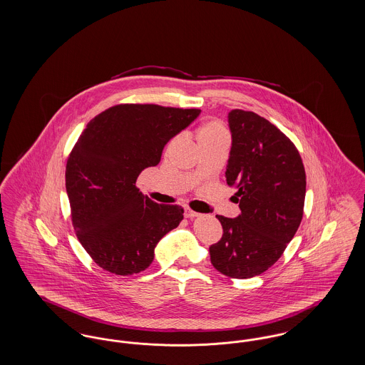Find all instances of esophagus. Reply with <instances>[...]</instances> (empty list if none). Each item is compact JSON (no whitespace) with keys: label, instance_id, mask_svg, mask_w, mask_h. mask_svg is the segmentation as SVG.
Masks as SVG:
<instances>
[{"label":"esophagus","instance_id":"34e87169","mask_svg":"<svg viewBox=\"0 0 365 365\" xmlns=\"http://www.w3.org/2000/svg\"><path fill=\"white\" fill-rule=\"evenodd\" d=\"M185 216H186V217H190V219H192V217H197V216H198V213H197V212H194V210H191V209H186V210H185Z\"/></svg>","mask_w":365,"mask_h":365}]
</instances>
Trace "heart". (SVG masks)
Wrapping results in <instances>:
<instances>
[{
  "label": "heart",
  "mask_w": 365,
  "mask_h": 365,
  "mask_svg": "<svg viewBox=\"0 0 365 365\" xmlns=\"http://www.w3.org/2000/svg\"><path fill=\"white\" fill-rule=\"evenodd\" d=\"M197 139L209 138V137H216V135H226V130L225 127L217 122L204 123L202 125H200L197 128Z\"/></svg>",
  "instance_id": "obj_1"
}]
</instances>
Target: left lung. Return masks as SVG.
<instances>
[{
    "label": "left lung",
    "instance_id": "obj_1",
    "mask_svg": "<svg viewBox=\"0 0 365 365\" xmlns=\"http://www.w3.org/2000/svg\"><path fill=\"white\" fill-rule=\"evenodd\" d=\"M232 148L227 183L235 186L241 215H216L223 227L210 245L212 265L235 279L257 277L272 267L293 240L304 215L307 176L294 143L257 113H228Z\"/></svg>",
    "mask_w": 365,
    "mask_h": 365
}]
</instances>
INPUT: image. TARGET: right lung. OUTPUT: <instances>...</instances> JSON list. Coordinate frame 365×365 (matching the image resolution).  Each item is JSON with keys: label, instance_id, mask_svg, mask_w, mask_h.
Listing matches in <instances>:
<instances>
[{"label": "right lung", "instance_id": "right-lung-1", "mask_svg": "<svg viewBox=\"0 0 365 365\" xmlns=\"http://www.w3.org/2000/svg\"><path fill=\"white\" fill-rule=\"evenodd\" d=\"M200 112L113 105L87 123L72 148L66 167L72 226L105 271L125 277L146 269L157 242L182 222V207L156 204L135 185L145 168L160 163L165 143Z\"/></svg>", "mask_w": 365, "mask_h": 365}]
</instances>
